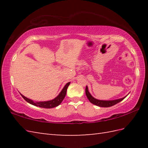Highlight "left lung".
<instances>
[{
  "instance_id": "left-lung-1",
  "label": "left lung",
  "mask_w": 148,
  "mask_h": 148,
  "mask_svg": "<svg viewBox=\"0 0 148 148\" xmlns=\"http://www.w3.org/2000/svg\"><path fill=\"white\" fill-rule=\"evenodd\" d=\"M85 92H86V95L88 99L89 100V101L93 103V104L97 106H99V107H102V108H109V107H111L114 106L116 103H119V102L122 101L123 100L125 97L127 96H125L124 97H123V98L121 99H116V100H99V99H97L95 98H94V97L91 95L90 93L88 91V88L86 86V90H85Z\"/></svg>"
}]
</instances>
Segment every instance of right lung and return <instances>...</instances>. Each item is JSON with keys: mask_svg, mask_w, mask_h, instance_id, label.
I'll use <instances>...</instances> for the list:
<instances>
[{"mask_svg": "<svg viewBox=\"0 0 148 148\" xmlns=\"http://www.w3.org/2000/svg\"><path fill=\"white\" fill-rule=\"evenodd\" d=\"M70 82L67 83L65 84V86L63 88V89L62 91L58 94V95L55 97L54 99L51 100H48V101H43V102H34V100H31L30 99L27 98L26 97H25L24 95L21 94V95L22 97L26 100L27 102H29L30 104H32L33 106H35L37 107H40V108H46V109H50V108H55V107L59 106L62 102L63 101V100L65 98V95H66V92H67V88L70 84Z\"/></svg>", "mask_w": 148, "mask_h": 148, "instance_id": "obj_1", "label": "right lung"}]
</instances>
